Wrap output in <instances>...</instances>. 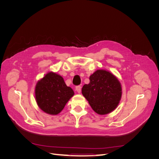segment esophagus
<instances>
[{"mask_svg": "<svg viewBox=\"0 0 159 159\" xmlns=\"http://www.w3.org/2000/svg\"><path fill=\"white\" fill-rule=\"evenodd\" d=\"M75 90L78 91V93H80L81 92V87L80 85H78V86H76L75 87Z\"/></svg>", "mask_w": 159, "mask_h": 159, "instance_id": "34e87169", "label": "esophagus"}]
</instances>
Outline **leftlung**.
I'll return each mask as SVG.
<instances>
[{"label": "left lung", "mask_w": 159, "mask_h": 159, "mask_svg": "<svg viewBox=\"0 0 159 159\" xmlns=\"http://www.w3.org/2000/svg\"><path fill=\"white\" fill-rule=\"evenodd\" d=\"M91 108L99 115H106L117 108L121 99L122 88L110 71L98 70L89 76V83L81 89Z\"/></svg>", "instance_id": "obj_1"}]
</instances>
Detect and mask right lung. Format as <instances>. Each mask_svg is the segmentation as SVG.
<instances>
[{
	"label": "right lung",
	"instance_id": "right-lung-1",
	"mask_svg": "<svg viewBox=\"0 0 159 159\" xmlns=\"http://www.w3.org/2000/svg\"><path fill=\"white\" fill-rule=\"evenodd\" d=\"M74 95V91L66 85L64 78L53 71H49L38 81L35 87L38 106L49 115L59 114Z\"/></svg>",
	"mask_w": 159,
	"mask_h": 159
}]
</instances>
